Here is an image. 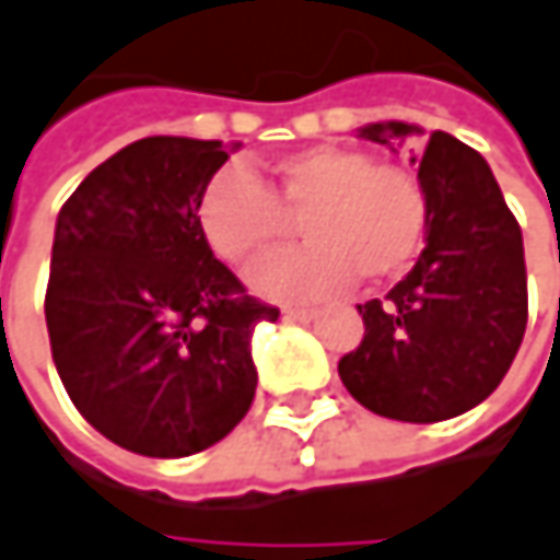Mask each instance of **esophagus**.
I'll use <instances>...</instances> for the list:
<instances>
[{
  "label": "esophagus",
  "mask_w": 560,
  "mask_h": 560,
  "mask_svg": "<svg viewBox=\"0 0 560 560\" xmlns=\"http://www.w3.org/2000/svg\"><path fill=\"white\" fill-rule=\"evenodd\" d=\"M284 317L288 320H298V324H307V320L317 317V311L314 307H284Z\"/></svg>",
  "instance_id": "esophagus-1"
}]
</instances>
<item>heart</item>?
Wrapping results in <instances>:
<instances>
[{"label": "heart", "instance_id": "obj_1", "mask_svg": "<svg viewBox=\"0 0 560 560\" xmlns=\"http://www.w3.org/2000/svg\"><path fill=\"white\" fill-rule=\"evenodd\" d=\"M301 221L304 246L249 272V288L276 301L339 291L352 276L387 281L417 256L427 233V191L400 166L355 147H311L281 156L269 188L243 166L214 173L198 198V230L230 266H249Z\"/></svg>", "mask_w": 560, "mask_h": 560}]
</instances>
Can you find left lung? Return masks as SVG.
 Returning <instances> with one entry per match:
<instances>
[{
    "label": "left lung",
    "instance_id": "1",
    "mask_svg": "<svg viewBox=\"0 0 560 560\" xmlns=\"http://www.w3.org/2000/svg\"><path fill=\"white\" fill-rule=\"evenodd\" d=\"M423 128L378 121L359 137L397 150ZM427 246L387 298L359 304L365 336L339 359L346 390L400 423L452 420L487 400L510 372L529 317L523 230L487 160L445 130L420 156Z\"/></svg>",
    "mask_w": 560,
    "mask_h": 560
}]
</instances>
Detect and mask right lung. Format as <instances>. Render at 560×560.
Instances as JSON below:
<instances>
[{
	"mask_svg": "<svg viewBox=\"0 0 560 560\" xmlns=\"http://www.w3.org/2000/svg\"><path fill=\"white\" fill-rule=\"evenodd\" d=\"M240 143L133 140L57 214L44 317L57 375L115 445L185 458L221 442L256 397L259 304L198 230V198Z\"/></svg>",
	"mask_w": 560,
	"mask_h": 560,
	"instance_id": "add662e5",
	"label": "right lung"
}]
</instances>
